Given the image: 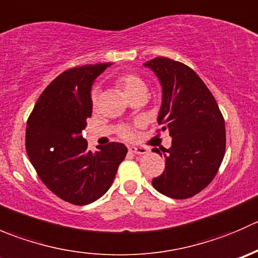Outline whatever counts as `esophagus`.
Segmentation results:
<instances>
[{
  "label": "esophagus",
  "mask_w": 258,
  "mask_h": 258,
  "mask_svg": "<svg viewBox=\"0 0 258 258\" xmlns=\"http://www.w3.org/2000/svg\"><path fill=\"white\" fill-rule=\"evenodd\" d=\"M128 151L131 153H135V155H145V153H147L148 150L144 146H131Z\"/></svg>",
  "instance_id": "obj_1"
}]
</instances>
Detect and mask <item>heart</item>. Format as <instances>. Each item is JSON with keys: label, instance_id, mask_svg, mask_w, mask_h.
<instances>
[{"label": "heart", "instance_id": "b5f03b06", "mask_svg": "<svg viewBox=\"0 0 258 258\" xmlns=\"http://www.w3.org/2000/svg\"><path fill=\"white\" fill-rule=\"evenodd\" d=\"M114 85L128 100L135 97V96H144V97H146V95H147V85H146L144 79L136 74L126 72V74L118 75L116 77V81H114ZM92 105L93 107L97 106V97H96V95L92 96ZM119 136L123 140L131 141V140L135 139L134 128L128 126L122 127L119 130Z\"/></svg>", "mask_w": 258, "mask_h": 258}]
</instances>
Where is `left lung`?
Masks as SVG:
<instances>
[{"instance_id":"obj_1","label":"left lung","mask_w":258,"mask_h":258,"mask_svg":"<svg viewBox=\"0 0 258 258\" xmlns=\"http://www.w3.org/2000/svg\"><path fill=\"white\" fill-rule=\"evenodd\" d=\"M145 66L162 86L157 122L172 137L171 147L162 151L165 171L152 179V186L171 199H189L209 186L222 163L225 119L211 91L188 66L166 57L150 59ZM152 151L162 156L158 148Z\"/></svg>"}]
</instances>
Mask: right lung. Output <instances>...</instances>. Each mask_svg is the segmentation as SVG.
Returning a JSON list of instances; mask_svg holds the SVG:
<instances>
[{
  "mask_svg": "<svg viewBox=\"0 0 258 258\" xmlns=\"http://www.w3.org/2000/svg\"><path fill=\"white\" fill-rule=\"evenodd\" d=\"M111 63L62 72L38 97L26 127V151L38 177L57 197L83 206L108 191L127 147L118 142L87 150L82 130L92 114L91 87Z\"/></svg>",
  "mask_w": 258,
  "mask_h": 258,
  "instance_id": "1",
  "label": "right lung"
}]
</instances>
